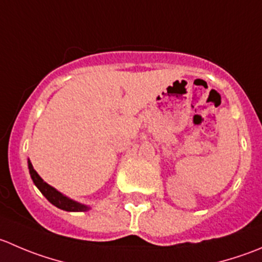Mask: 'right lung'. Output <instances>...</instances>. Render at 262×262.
Returning <instances> with one entry per match:
<instances>
[{"instance_id": "1", "label": "right lung", "mask_w": 262, "mask_h": 262, "mask_svg": "<svg viewBox=\"0 0 262 262\" xmlns=\"http://www.w3.org/2000/svg\"><path fill=\"white\" fill-rule=\"evenodd\" d=\"M28 167H29V172L30 177H32L33 183L35 184V187L40 190L43 195H45L46 199L53 205V206L58 207L61 210H65V211H87L90 210V207L85 206V205L79 204V202H75L73 200L68 199L67 195H63L62 193H60L58 190H56L55 188L51 187L50 184H47L46 182H43L42 178L38 175V172L33 169L32 162L28 160Z\"/></svg>"}]
</instances>
